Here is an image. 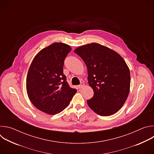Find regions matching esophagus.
Listing matches in <instances>:
<instances>
[{
	"label": "esophagus",
	"instance_id": "34e87169",
	"mask_svg": "<svg viewBox=\"0 0 154 154\" xmlns=\"http://www.w3.org/2000/svg\"><path fill=\"white\" fill-rule=\"evenodd\" d=\"M85 86V84H84L83 83H80V85H79V86H78V87H79V89H82V88H83V86Z\"/></svg>",
	"mask_w": 154,
	"mask_h": 154
}]
</instances>
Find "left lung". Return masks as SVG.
<instances>
[{
  "label": "left lung",
  "mask_w": 154,
  "mask_h": 154,
  "mask_svg": "<svg viewBox=\"0 0 154 154\" xmlns=\"http://www.w3.org/2000/svg\"><path fill=\"white\" fill-rule=\"evenodd\" d=\"M74 52L84 61L88 83L94 91L88 105L100 116L116 113L130 91V71L124 60L115 51L95 42L80 46Z\"/></svg>",
  "instance_id": "obj_1"
}]
</instances>
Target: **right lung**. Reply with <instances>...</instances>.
Listing matches in <instances>:
<instances>
[{"label": "right lung", "mask_w": 154, "mask_h": 154, "mask_svg": "<svg viewBox=\"0 0 154 154\" xmlns=\"http://www.w3.org/2000/svg\"><path fill=\"white\" fill-rule=\"evenodd\" d=\"M71 48L55 42L39 51L27 73L26 88L29 98L39 110L55 115L66 108L77 92L71 88L63 74L64 61Z\"/></svg>", "instance_id": "obj_1"}]
</instances>
